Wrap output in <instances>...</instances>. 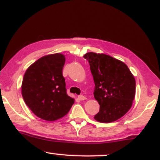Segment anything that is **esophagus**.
<instances>
[{"label": "esophagus", "mask_w": 160, "mask_h": 160, "mask_svg": "<svg viewBox=\"0 0 160 160\" xmlns=\"http://www.w3.org/2000/svg\"><path fill=\"white\" fill-rule=\"evenodd\" d=\"M86 98L85 96H84V95H79L78 96V99L79 100H80V101H83V100H85Z\"/></svg>", "instance_id": "esophagus-1"}]
</instances>
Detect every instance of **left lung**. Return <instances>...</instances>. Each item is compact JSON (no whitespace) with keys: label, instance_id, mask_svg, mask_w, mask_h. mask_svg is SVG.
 Masks as SVG:
<instances>
[{"label":"left lung","instance_id":"1","mask_svg":"<svg viewBox=\"0 0 160 160\" xmlns=\"http://www.w3.org/2000/svg\"><path fill=\"white\" fill-rule=\"evenodd\" d=\"M83 57L90 65L93 94L100 105L95 120L111 122L121 118L131 108L135 95V80L128 66L105 54L87 52Z\"/></svg>","mask_w":160,"mask_h":160}]
</instances>
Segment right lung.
Masks as SVG:
<instances>
[{
  "instance_id": "obj_1",
  "label": "right lung",
  "mask_w": 160,
  "mask_h": 160,
  "mask_svg": "<svg viewBox=\"0 0 160 160\" xmlns=\"http://www.w3.org/2000/svg\"><path fill=\"white\" fill-rule=\"evenodd\" d=\"M65 58L61 53L41 57L24 75L22 94L37 117L55 121L68 113L74 99L67 94L62 69Z\"/></svg>"
}]
</instances>
